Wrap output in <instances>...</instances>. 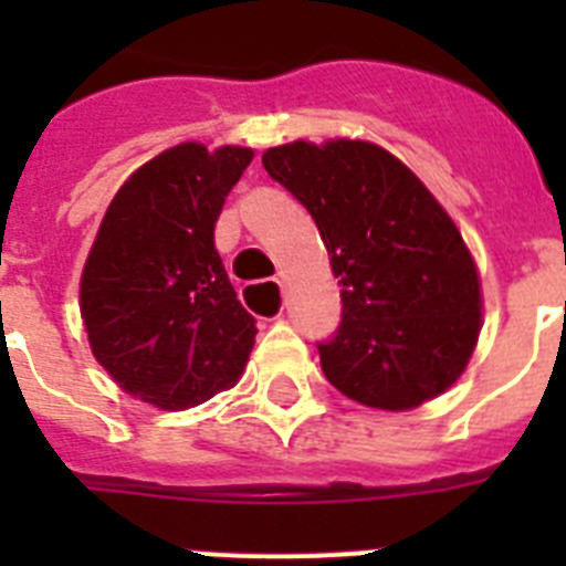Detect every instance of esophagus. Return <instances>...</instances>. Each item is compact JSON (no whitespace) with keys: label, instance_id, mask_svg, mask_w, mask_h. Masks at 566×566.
Listing matches in <instances>:
<instances>
[{"label":"esophagus","instance_id":"34e87169","mask_svg":"<svg viewBox=\"0 0 566 566\" xmlns=\"http://www.w3.org/2000/svg\"><path fill=\"white\" fill-rule=\"evenodd\" d=\"M274 286H277V283H274ZM247 289H249V286H247Z\"/></svg>","mask_w":566,"mask_h":566}]
</instances>
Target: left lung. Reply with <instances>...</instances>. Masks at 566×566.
<instances>
[{"label":"left lung","instance_id":"1","mask_svg":"<svg viewBox=\"0 0 566 566\" xmlns=\"http://www.w3.org/2000/svg\"><path fill=\"white\" fill-rule=\"evenodd\" d=\"M332 258L343 314L317 343L328 382L382 411L417 408L464 371L482 294L462 234L417 175L377 144L306 142L263 153Z\"/></svg>","mask_w":566,"mask_h":566}]
</instances>
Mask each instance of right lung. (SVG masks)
I'll use <instances>...</instances> for the list:
<instances>
[{"label":"right lung","instance_id":"obj_1","mask_svg":"<svg viewBox=\"0 0 566 566\" xmlns=\"http://www.w3.org/2000/svg\"><path fill=\"white\" fill-rule=\"evenodd\" d=\"M252 149L178 144L129 175L82 274V317L104 371L164 411L238 382L254 345L214 223Z\"/></svg>","mask_w":566,"mask_h":566}]
</instances>
